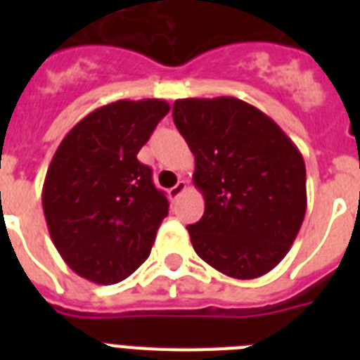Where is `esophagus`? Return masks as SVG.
I'll return each mask as SVG.
<instances>
[{
    "mask_svg": "<svg viewBox=\"0 0 360 360\" xmlns=\"http://www.w3.org/2000/svg\"><path fill=\"white\" fill-rule=\"evenodd\" d=\"M186 191H187V184L184 182V180H180V182H178L176 186L171 187V189H169V196L173 200H176L178 196L182 195V193H186Z\"/></svg>",
    "mask_w": 360,
    "mask_h": 360,
    "instance_id": "esophagus-1",
    "label": "esophagus"
}]
</instances>
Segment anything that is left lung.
<instances>
[{
  "instance_id": "8db88e82",
  "label": "left lung",
  "mask_w": 360,
  "mask_h": 360,
  "mask_svg": "<svg viewBox=\"0 0 360 360\" xmlns=\"http://www.w3.org/2000/svg\"><path fill=\"white\" fill-rule=\"evenodd\" d=\"M173 120L195 155L205 211L187 225L203 262L254 279L290 250L307 212V169L287 133L234 97L178 98Z\"/></svg>"
}]
</instances>
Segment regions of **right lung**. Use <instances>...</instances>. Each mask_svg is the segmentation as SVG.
<instances>
[{"label": "right lung", "instance_id": "1", "mask_svg": "<svg viewBox=\"0 0 360 360\" xmlns=\"http://www.w3.org/2000/svg\"><path fill=\"white\" fill-rule=\"evenodd\" d=\"M160 98L97 108L63 139L46 171L43 211L66 265L113 285L148 259L169 203L136 155L167 115Z\"/></svg>", "mask_w": 360, "mask_h": 360}]
</instances>
